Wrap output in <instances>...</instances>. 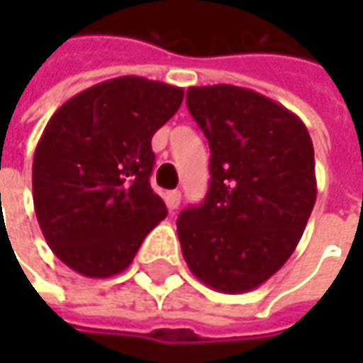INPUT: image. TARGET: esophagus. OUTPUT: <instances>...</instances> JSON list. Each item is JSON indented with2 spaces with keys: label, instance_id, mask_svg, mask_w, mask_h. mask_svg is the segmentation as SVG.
<instances>
[{
  "label": "esophagus",
  "instance_id": "obj_1",
  "mask_svg": "<svg viewBox=\"0 0 363 363\" xmlns=\"http://www.w3.org/2000/svg\"><path fill=\"white\" fill-rule=\"evenodd\" d=\"M166 199H168L170 210H177V208L181 206V191H170V193L166 195Z\"/></svg>",
  "mask_w": 363,
  "mask_h": 363
}]
</instances>
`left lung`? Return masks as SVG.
Wrapping results in <instances>:
<instances>
[{"instance_id": "8db88e82", "label": "left lung", "mask_w": 363, "mask_h": 363, "mask_svg": "<svg viewBox=\"0 0 363 363\" xmlns=\"http://www.w3.org/2000/svg\"><path fill=\"white\" fill-rule=\"evenodd\" d=\"M210 145V189L177 229L191 273L240 294L277 273L294 252L318 197L313 143L279 103L229 84L186 90Z\"/></svg>"}]
</instances>
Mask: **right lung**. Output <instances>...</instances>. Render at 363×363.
I'll use <instances>...</instances> for the list:
<instances>
[{
	"label": "right lung",
	"mask_w": 363,
	"mask_h": 363,
	"mask_svg": "<svg viewBox=\"0 0 363 363\" xmlns=\"http://www.w3.org/2000/svg\"><path fill=\"white\" fill-rule=\"evenodd\" d=\"M184 90L136 75L96 84L50 117L33 157L41 233L67 267L113 277L130 267L168 210L151 189L153 134Z\"/></svg>",
	"instance_id": "right-lung-1"
}]
</instances>
